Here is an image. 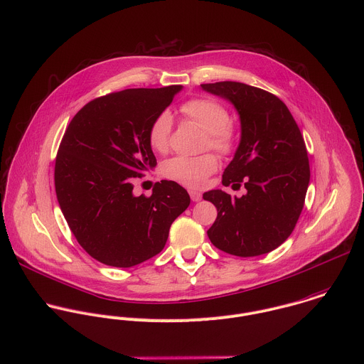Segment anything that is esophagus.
<instances>
[{
	"label": "esophagus",
	"mask_w": 364,
	"mask_h": 364,
	"mask_svg": "<svg viewBox=\"0 0 364 364\" xmlns=\"http://www.w3.org/2000/svg\"><path fill=\"white\" fill-rule=\"evenodd\" d=\"M189 195H191V199L193 202H199L202 199V193L198 192V191H189Z\"/></svg>",
	"instance_id": "obj_1"
}]
</instances>
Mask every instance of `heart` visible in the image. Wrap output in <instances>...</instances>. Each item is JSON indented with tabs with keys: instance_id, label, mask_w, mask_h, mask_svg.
I'll return each mask as SVG.
<instances>
[{
	"instance_id": "heart-1",
	"label": "heart",
	"mask_w": 364,
	"mask_h": 364,
	"mask_svg": "<svg viewBox=\"0 0 364 364\" xmlns=\"http://www.w3.org/2000/svg\"><path fill=\"white\" fill-rule=\"evenodd\" d=\"M182 115L198 124L205 132V148H210L219 154H230L235 149L237 134L230 122L228 109L212 98H193L181 107ZM172 115L162 111L155 117L149 127L148 138L151 146L164 152L169 146L172 132ZM218 169V159L212 154L198 156L178 155L162 164L165 178L189 188H202L206 179Z\"/></svg>"
}]
</instances>
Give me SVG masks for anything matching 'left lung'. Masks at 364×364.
<instances>
[{
    "label": "left lung",
    "mask_w": 364,
    "mask_h": 364,
    "mask_svg": "<svg viewBox=\"0 0 364 364\" xmlns=\"http://www.w3.org/2000/svg\"><path fill=\"white\" fill-rule=\"evenodd\" d=\"M200 87L239 114L240 142L222 183L247 191L242 198L220 189L203 193L218 209L208 236L229 255L269 253L290 236L304 205L310 168L301 132L287 107L264 90L233 81Z\"/></svg>",
    "instance_id": "left-lung-1"
}]
</instances>
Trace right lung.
<instances>
[{"label": "right lung", "mask_w": 364, "mask_h": 364, "mask_svg": "<svg viewBox=\"0 0 364 364\" xmlns=\"http://www.w3.org/2000/svg\"><path fill=\"white\" fill-rule=\"evenodd\" d=\"M182 85L134 88L88 102L70 122L55 161V192L82 249L98 262L131 267L158 255L172 222L191 203L173 181L151 196L134 195V179L156 166L148 132Z\"/></svg>", "instance_id": "1"}]
</instances>
